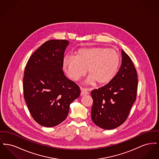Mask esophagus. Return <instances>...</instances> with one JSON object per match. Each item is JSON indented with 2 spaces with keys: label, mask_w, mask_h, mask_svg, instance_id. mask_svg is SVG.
<instances>
[{
  "label": "esophagus",
  "mask_w": 159,
  "mask_h": 159,
  "mask_svg": "<svg viewBox=\"0 0 159 159\" xmlns=\"http://www.w3.org/2000/svg\"><path fill=\"white\" fill-rule=\"evenodd\" d=\"M81 95H88L89 94V92L86 90V89H82L81 90Z\"/></svg>",
  "instance_id": "34e87169"
}]
</instances>
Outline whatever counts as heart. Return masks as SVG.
I'll use <instances>...</instances> for the list:
<instances>
[{
    "instance_id": "b5f03b06",
    "label": "heart",
    "mask_w": 159,
    "mask_h": 159,
    "mask_svg": "<svg viewBox=\"0 0 159 159\" xmlns=\"http://www.w3.org/2000/svg\"><path fill=\"white\" fill-rule=\"evenodd\" d=\"M120 63V56L116 50L98 46L80 49L76 57H64L62 67L73 81L85 76L88 70L90 77L87 80L88 84L105 86L113 80Z\"/></svg>"
}]
</instances>
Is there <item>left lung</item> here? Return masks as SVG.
<instances>
[{
	"mask_svg": "<svg viewBox=\"0 0 159 159\" xmlns=\"http://www.w3.org/2000/svg\"><path fill=\"white\" fill-rule=\"evenodd\" d=\"M121 65L113 80L91 92L93 105L91 117L101 128L113 129L128 117L136 98L137 72L128 54L121 50Z\"/></svg>",
	"mask_w": 159,
	"mask_h": 159,
	"instance_id": "8db88e82",
	"label": "left lung"
}]
</instances>
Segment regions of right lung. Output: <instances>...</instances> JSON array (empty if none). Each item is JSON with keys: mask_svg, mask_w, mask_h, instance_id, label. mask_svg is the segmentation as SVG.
<instances>
[{"mask_svg": "<svg viewBox=\"0 0 159 159\" xmlns=\"http://www.w3.org/2000/svg\"><path fill=\"white\" fill-rule=\"evenodd\" d=\"M69 42L50 40L32 54L23 79L24 97L32 117L39 125L53 127L64 121L70 104L80 94L79 87L62 70Z\"/></svg>", "mask_w": 159, "mask_h": 159, "instance_id": "1", "label": "right lung"}]
</instances>
